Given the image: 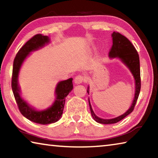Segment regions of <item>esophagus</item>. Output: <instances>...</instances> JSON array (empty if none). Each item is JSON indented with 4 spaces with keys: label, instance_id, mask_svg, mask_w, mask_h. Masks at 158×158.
<instances>
[{
    "label": "esophagus",
    "instance_id": "34e87169",
    "mask_svg": "<svg viewBox=\"0 0 158 158\" xmlns=\"http://www.w3.org/2000/svg\"><path fill=\"white\" fill-rule=\"evenodd\" d=\"M85 77L82 75H78L74 79V81L75 84H81L82 82H84L85 81Z\"/></svg>",
    "mask_w": 158,
    "mask_h": 158
}]
</instances>
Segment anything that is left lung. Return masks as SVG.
Here are the masks:
<instances>
[{"instance_id": "8db88e82", "label": "left lung", "mask_w": 158, "mask_h": 158, "mask_svg": "<svg viewBox=\"0 0 158 158\" xmlns=\"http://www.w3.org/2000/svg\"><path fill=\"white\" fill-rule=\"evenodd\" d=\"M111 37L113 45H112L110 52H109V56L110 58L119 59L130 70L134 77V79H135V96H134L133 101L130 107L123 114L110 119H104L96 116V114L93 110L89 98V106L93 119L96 122L101 124L116 123L118 121H121L122 119H123L127 115L132 113L137 101L141 89L139 57L137 50L127 37H125L119 33L113 32V33L111 34ZM87 93L89 94V86H88Z\"/></svg>"}]
</instances>
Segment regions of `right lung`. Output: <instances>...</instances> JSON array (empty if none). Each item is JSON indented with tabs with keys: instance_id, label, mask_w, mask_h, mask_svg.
Segmentation results:
<instances>
[{
	"instance_id": "1",
	"label": "right lung",
	"mask_w": 158,
	"mask_h": 158,
	"mask_svg": "<svg viewBox=\"0 0 158 158\" xmlns=\"http://www.w3.org/2000/svg\"><path fill=\"white\" fill-rule=\"evenodd\" d=\"M50 42V38L42 34L35 35L21 48L14 60L12 78V89L19 109L23 116L36 123L48 125L59 121L62 117L65 98L73 89V78L60 81L56 86V98L52 105L44 109H37L31 106L21 96V88L19 85V74L21 66L31 52L44 47Z\"/></svg>"
}]
</instances>
